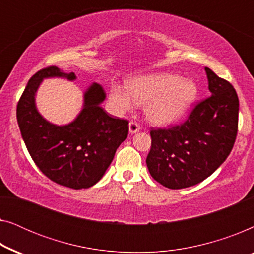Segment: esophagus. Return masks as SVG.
Segmentation results:
<instances>
[{
    "label": "esophagus",
    "instance_id": "esophagus-1",
    "mask_svg": "<svg viewBox=\"0 0 254 254\" xmlns=\"http://www.w3.org/2000/svg\"><path fill=\"white\" fill-rule=\"evenodd\" d=\"M140 129H141L140 125H138L137 123H135V121H130V123H129V133L130 134L137 133V131Z\"/></svg>",
    "mask_w": 254,
    "mask_h": 254
}]
</instances>
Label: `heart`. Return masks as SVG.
Instances as JSON below:
<instances>
[{
    "label": "heart",
    "mask_w": 254,
    "mask_h": 254,
    "mask_svg": "<svg viewBox=\"0 0 254 254\" xmlns=\"http://www.w3.org/2000/svg\"><path fill=\"white\" fill-rule=\"evenodd\" d=\"M197 96V85L192 78L170 72H151L131 77L126 88L111 85L109 102L114 112L125 113L143 104V112L151 124L165 126L179 120Z\"/></svg>",
    "instance_id": "heart-1"
}]
</instances>
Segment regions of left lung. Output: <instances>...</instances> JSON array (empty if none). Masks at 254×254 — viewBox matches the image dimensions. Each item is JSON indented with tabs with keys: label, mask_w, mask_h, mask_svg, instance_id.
<instances>
[{
	"label": "left lung",
	"mask_w": 254,
	"mask_h": 254,
	"mask_svg": "<svg viewBox=\"0 0 254 254\" xmlns=\"http://www.w3.org/2000/svg\"><path fill=\"white\" fill-rule=\"evenodd\" d=\"M210 97L197 104L189 119L169 129H152L147 156L149 172L171 190L194 186L220 168L232 150L239 102L230 83L204 68Z\"/></svg>",
	"instance_id": "1"
}]
</instances>
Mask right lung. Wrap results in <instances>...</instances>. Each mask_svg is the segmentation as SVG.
Here are the masks:
<instances>
[{"instance_id":"add662e5","label":"right lung","mask_w":254,"mask_h":254,"mask_svg":"<svg viewBox=\"0 0 254 254\" xmlns=\"http://www.w3.org/2000/svg\"><path fill=\"white\" fill-rule=\"evenodd\" d=\"M75 81L74 72L48 67L30 78L18 105L17 121L31 157L40 171L59 185L89 189L99 182L126 140L128 121L110 117L100 104L105 92L97 83L83 92V106L67 125H55L41 116L36 96L46 78Z\"/></svg>"}]
</instances>
